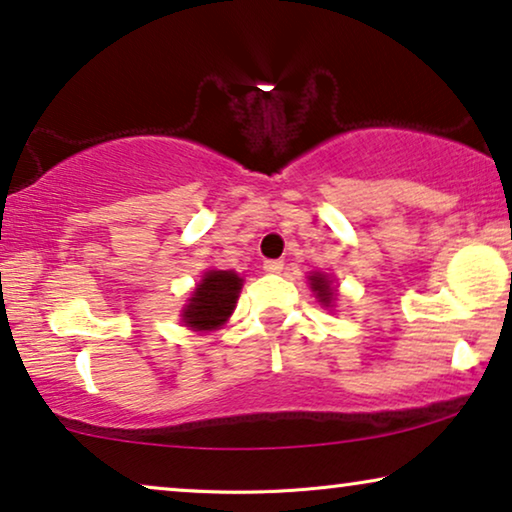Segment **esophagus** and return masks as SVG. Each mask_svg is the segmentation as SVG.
I'll return each instance as SVG.
<instances>
[{
  "label": "esophagus",
  "mask_w": 512,
  "mask_h": 512,
  "mask_svg": "<svg viewBox=\"0 0 512 512\" xmlns=\"http://www.w3.org/2000/svg\"><path fill=\"white\" fill-rule=\"evenodd\" d=\"M263 270L270 272V275H277V272L284 270V261H279V258H270V261L263 263Z\"/></svg>",
  "instance_id": "1"
}]
</instances>
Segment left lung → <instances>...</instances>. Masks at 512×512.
<instances>
[{"label":"left lung","instance_id":"obj_1","mask_svg":"<svg viewBox=\"0 0 512 512\" xmlns=\"http://www.w3.org/2000/svg\"><path fill=\"white\" fill-rule=\"evenodd\" d=\"M310 282H312V291L317 293L319 303H324L326 307L331 305V300H333V289H331V282H328L326 275H312V277H310Z\"/></svg>","mask_w":512,"mask_h":512}]
</instances>
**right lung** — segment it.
Instances as JSON below:
<instances>
[{"mask_svg":"<svg viewBox=\"0 0 512 512\" xmlns=\"http://www.w3.org/2000/svg\"><path fill=\"white\" fill-rule=\"evenodd\" d=\"M242 289V279L235 272L212 270L193 291L191 303L184 310V324L195 331H212L219 328L233 312L237 293Z\"/></svg>","mask_w":512,"mask_h":512,"instance_id":"add662e5","label":"right lung"}]
</instances>
